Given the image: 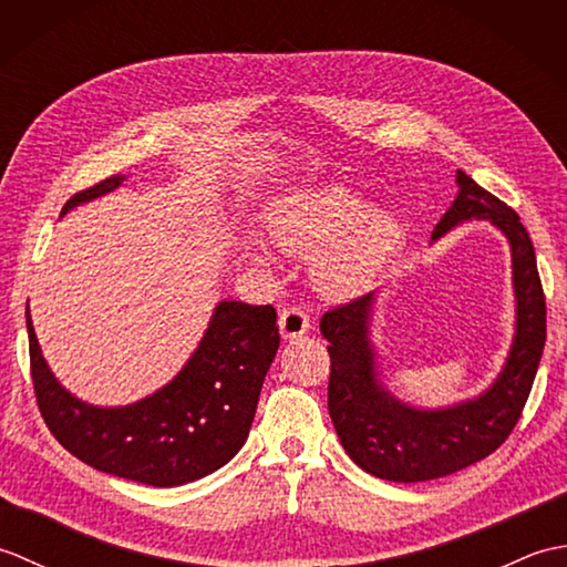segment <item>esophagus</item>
<instances>
[{"instance_id": "34e87169", "label": "esophagus", "mask_w": 567, "mask_h": 567, "mask_svg": "<svg viewBox=\"0 0 567 567\" xmlns=\"http://www.w3.org/2000/svg\"><path fill=\"white\" fill-rule=\"evenodd\" d=\"M311 329L309 311L305 307H290L280 315V333L285 339H297Z\"/></svg>"}]
</instances>
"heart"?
<instances>
[{
	"label": "heart",
	"mask_w": 567,
	"mask_h": 567,
	"mask_svg": "<svg viewBox=\"0 0 567 567\" xmlns=\"http://www.w3.org/2000/svg\"><path fill=\"white\" fill-rule=\"evenodd\" d=\"M355 192L321 187L287 202L275 214L270 231L275 244L299 258H317V285L331 297L363 290L396 244L400 228L390 214L368 212Z\"/></svg>",
	"instance_id": "obj_1"
}]
</instances>
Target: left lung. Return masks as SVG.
Instances as JSON below:
<instances>
[{
	"instance_id": "left-lung-1",
	"label": "left lung",
	"mask_w": 567,
	"mask_h": 567,
	"mask_svg": "<svg viewBox=\"0 0 567 567\" xmlns=\"http://www.w3.org/2000/svg\"><path fill=\"white\" fill-rule=\"evenodd\" d=\"M457 197L433 238L470 219H489L512 246L516 336L497 382L473 402L421 412L378 382L368 339L372 295L329 309L321 333L329 341V414L353 463L390 483H424L483 461L509 439L522 419L546 346V295L534 244L519 214L457 171Z\"/></svg>"
}]
</instances>
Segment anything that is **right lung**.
Wrapping results in <instances>:
<instances>
[{
  "instance_id": "obj_1",
  "label": "right lung",
  "mask_w": 567,
  "mask_h": 567,
  "mask_svg": "<svg viewBox=\"0 0 567 567\" xmlns=\"http://www.w3.org/2000/svg\"><path fill=\"white\" fill-rule=\"evenodd\" d=\"M122 175L72 195H106ZM35 404L55 441L82 463L153 487L192 483L226 465L246 443L258 396L280 346L272 305L221 302L195 355L163 390L136 404L100 409L60 388L48 370L27 311Z\"/></svg>"
}]
</instances>
